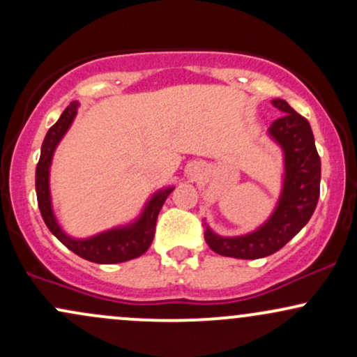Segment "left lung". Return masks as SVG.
Returning <instances> with one entry per match:
<instances>
[{
    "instance_id": "8db88e82",
    "label": "left lung",
    "mask_w": 357,
    "mask_h": 357,
    "mask_svg": "<svg viewBox=\"0 0 357 357\" xmlns=\"http://www.w3.org/2000/svg\"><path fill=\"white\" fill-rule=\"evenodd\" d=\"M272 104L284 112V116L268 127L270 137L282 147L285 158L280 198L272 216L248 235L228 238L216 235L206 227L204 240L218 255L241 260L272 255L305 227L317 206L321 192V158L315 149L310 124L285 100L273 99Z\"/></svg>"
}]
</instances>
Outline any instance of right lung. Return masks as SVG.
<instances>
[{"mask_svg": "<svg viewBox=\"0 0 357 357\" xmlns=\"http://www.w3.org/2000/svg\"><path fill=\"white\" fill-rule=\"evenodd\" d=\"M79 102H72L67 109L63 110L59 121L48 129L47 136L43 139L42 154L40 161L36 165L35 174V188L36 198H38V208L42 213L45 225L48 227L53 235L59 238L61 243L68 250H72L75 255H79L85 260L93 261V264H121V261L132 260V258L141 257L146 253V250L151 247L155 231V221L161 211L166 198L174 188H166L154 192L149 202L146 203L144 211L134 223L126 225V227L112 228V230L102 231L99 235L90 236V238H72L60 228L56 221L55 213L52 208V196H50V166L53 153L56 146L65 136L68 127L72 126L73 119L77 116Z\"/></svg>", "mask_w": 357, "mask_h": 357, "instance_id": "add662e5", "label": "right lung"}]
</instances>
